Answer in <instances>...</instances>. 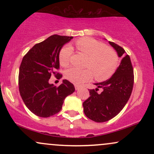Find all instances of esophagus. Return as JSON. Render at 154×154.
<instances>
[{
	"instance_id": "1",
	"label": "esophagus",
	"mask_w": 154,
	"mask_h": 154,
	"mask_svg": "<svg viewBox=\"0 0 154 154\" xmlns=\"http://www.w3.org/2000/svg\"><path fill=\"white\" fill-rule=\"evenodd\" d=\"M75 90L76 91H78V90L79 89V85H75Z\"/></svg>"
}]
</instances>
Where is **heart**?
Masks as SVG:
<instances>
[{
    "mask_svg": "<svg viewBox=\"0 0 154 154\" xmlns=\"http://www.w3.org/2000/svg\"><path fill=\"white\" fill-rule=\"evenodd\" d=\"M76 46L88 56L85 69L72 68L64 72L66 79L75 84H82L92 78L93 75L98 81L105 80L111 77L118 66V56L115 51L108 48L101 42L91 38H83L76 41ZM73 52L70 45L61 48L59 53V62L63 66H68Z\"/></svg>",
    "mask_w": 154,
    "mask_h": 154,
    "instance_id": "obj_1",
    "label": "heart"
}]
</instances>
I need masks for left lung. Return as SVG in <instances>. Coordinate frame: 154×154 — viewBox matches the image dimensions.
<instances>
[{"label":"left lung","instance_id":"left-lung-1","mask_svg":"<svg viewBox=\"0 0 154 154\" xmlns=\"http://www.w3.org/2000/svg\"><path fill=\"white\" fill-rule=\"evenodd\" d=\"M109 44L119 57L122 58L121 63L110 79L95 83L97 88L90 90L91 96L82 104L86 116L96 122L109 121L122 110L131 95L134 84L133 67L130 56L119 45L110 41ZM99 88L102 92L98 94Z\"/></svg>","mask_w":154,"mask_h":154}]
</instances>
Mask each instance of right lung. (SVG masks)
<instances>
[{"mask_svg": "<svg viewBox=\"0 0 154 154\" xmlns=\"http://www.w3.org/2000/svg\"><path fill=\"white\" fill-rule=\"evenodd\" d=\"M72 38L51 35L35 44L23 57L19 67V93L26 106L40 117H49L59 113L65 98L75 91L74 85L66 79L59 87L49 83L51 75L57 79L62 77L56 72L59 69V53Z\"/></svg>", "mask_w": 154, "mask_h": 154, "instance_id": "1", "label": "right lung"}]
</instances>
